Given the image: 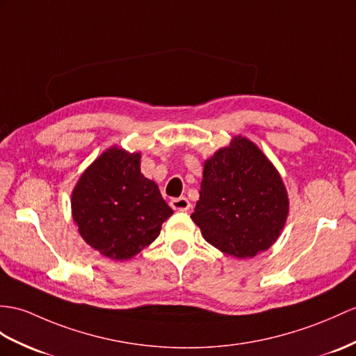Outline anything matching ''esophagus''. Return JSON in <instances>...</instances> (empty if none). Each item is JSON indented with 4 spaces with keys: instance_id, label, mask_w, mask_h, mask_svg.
Listing matches in <instances>:
<instances>
[{
    "instance_id": "34e87169",
    "label": "esophagus",
    "mask_w": 356,
    "mask_h": 356,
    "mask_svg": "<svg viewBox=\"0 0 356 356\" xmlns=\"http://www.w3.org/2000/svg\"><path fill=\"white\" fill-rule=\"evenodd\" d=\"M170 207L173 210H178V211H187L190 208V202L186 196H179V197H173L170 201Z\"/></svg>"
}]
</instances>
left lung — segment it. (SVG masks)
<instances>
[{
    "label": "left lung",
    "mask_w": 356,
    "mask_h": 356,
    "mask_svg": "<svg viewBox=\"0 0 356 356\" xmlns=\"http://www.w3.org/2000/svg\"><path fill=\"white\" fill-rule=\"evenodd\" d=\"M287 214L281 175L246 137H234L205 161L192 220L223 254L252 258L264 252L280 237Z\"/></svg>",
    "instance_id": "8db88e82"
}]
</instances>
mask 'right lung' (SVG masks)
I'll return each mask as SVG.
<instances>
[{
  "label": "right lung",
  "instance_id": "obj_1",
  "mask_svg": "<svg viewBox=\"0 0 356 356\" xmlns=\"http://www.w3.org/2000/svg\"><path fill=\"white\" fill-rule=\"evenodd\" d=\"M71 205L86 243L118 261L149 246L173 214L159 186L140 172V152L129 154L118 146L83 172Z\"/></svg>",
  "mask_w": 356,
  "mask_h": 356
}]
</instances>
